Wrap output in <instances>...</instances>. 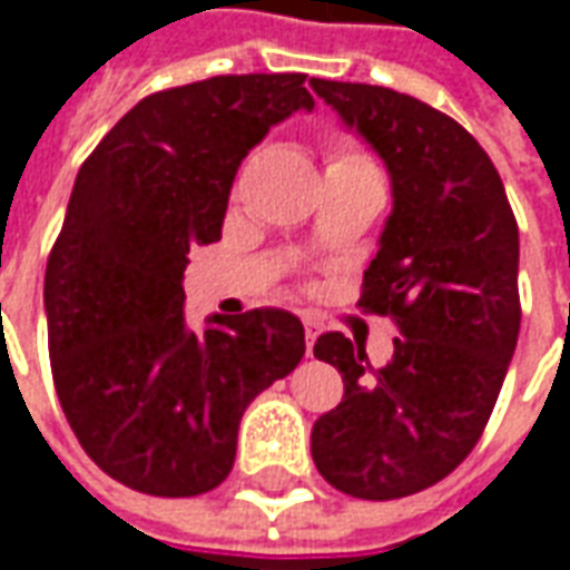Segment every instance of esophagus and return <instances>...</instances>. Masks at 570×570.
I'll return each mask as SVG.
<instances>
[{
  "instance_id": "1",
  "label": "esophagus",
  "mask_w": 570,
  "mask_h": 570,
  "mask_svg": "<svg viewBox=\"0 0 570 570\" xmlns=\"http://www.w3.org/2000/svg\"><path fill=\"white\" fill-rule=\"evenodd\" d=\"M302 323H305V342H308V354H311L314 338L321 335V321H317V317H311V314H302Z\"/></svg>"
}]
</instances>
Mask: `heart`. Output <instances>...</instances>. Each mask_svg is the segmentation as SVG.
<instances>
[{"instance_id":"obj_1","label":"heart","mask_w":570,"mask_h":570,"mask_svg":"<svg viewBox=\"0 0 570 570\" xmlns=\"http://www.w3.org/2000/svg\"><path fill=\"white\" fill-rule=\"evenodd\" d=\"M326 170H375L372 161L357 151L354 146H347V142H335L333 149H330V164H326Z\"/></svg>"}]
</instances>
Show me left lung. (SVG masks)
Here are the masks:
<instances>
[{
	"instance_id": "obj_1",
	"label": "left lung",
	"mask_w": 570,
	"mask_h": 570,
	"mask_svg": "<svg viewBox=\"0 0 570 570\" xmlns=\"http://www.w3.org/2000/svg\"><path fill=\"white\" fill-rule=\"evenodd\" d=\"M382 155L394 213L357 308L391 317L394 357L323 333L314 357L342 372V403L314 421L311 454L333 489L394 501L436 485L473 452L519 338V225L494 164L454 118L409 94L311 79Z\"/></svg>"
}]
</instances>
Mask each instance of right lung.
<instances>
[{"label":"right lung","instance_id":"add662e5","mask_svg":"<svg viewBox=\"0 0 570 570\" xmlns=\"http://www.w3.org/2000/svg\"><path fill=\"white\" fill-rule=\"evenodd\" d=\"M296 109L302 72L213 76L149 94L85 158L45 268L57 396L104 473L155 498H195L235 466L237 424L296 370V314H183L188 249L223 235L247 151Z\"/></svg>","mask_w":570,"mask_h":570}]
</instances>
